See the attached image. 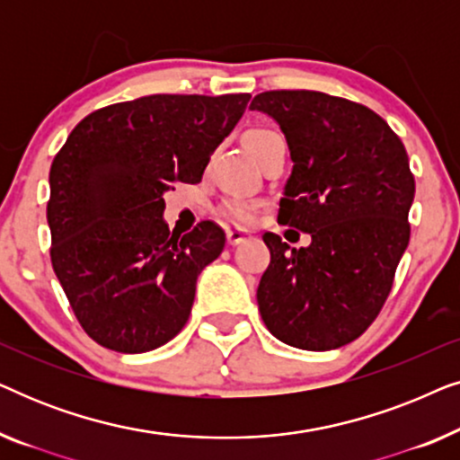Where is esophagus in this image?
<instances>
[{"label": "esophagus", "mask_w": 460, "mask_h": 460, "mask_svg": "<svg viewBox=\"0 0 460 460\" xmlns=\"http://www.w3.org/2000/svg\"><path fill=\"white\" fill-rule=\"evenodd\" d=\"M251 236L249 230L244 228H228L226 230V238H228V244H241Z\"/></svg>", "instance_id": "esophagus-1"}]
</instances>
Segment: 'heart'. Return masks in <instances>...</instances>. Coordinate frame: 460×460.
Instances as JSON below:
<instances>
[{
    "label": "heart",
    "instance_id": "b5f03b06",
    "mask_svg": "<svg viewBox=\"0 0 460 460\" xmlns=\"http://www.w3.org/2000/svg\"><path fill=\"white\" fill-rule=\"evenodd\" d=\"M276 136V131H270V129H251L247 136H244V144H247V148L251 150L255 146V144H260L263 140H268V137ZM255 209L257 207L253 203H249V200H243V199H234V200H228V203L224 205L222 213L232 222L236 224H249L251 219L255 217Z\"/></svg>",
    "mask_w": 460,
    "mask_h": 460
}]
</instances>
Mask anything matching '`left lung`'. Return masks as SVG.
I'll use <instances>...</instances> for the list:
<instances>
[{
  "label": "left lung",
  "mask_w": 460,
  "mask_h": 460,
  "mask_svg": "<svg viewBox=\"0 0 460 460\" xmlns=\"http://www.w3.org/2000/svg\"><path fill=\"white\" fill-rule=\"evenodd\" d=\"M249 109L279 123L291 153L279 222L312 238L293 249L263 234L272 260L257 287L260 314L282 343L337 349L381 312L408 247L406 148L376 112L323 92H263Z\"/></svg>",
  "instance_id": "1"
}]
</instances>
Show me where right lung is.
<instances>
[{"mask_svg": "<svg viewBox=\"0 0 460 460\" xmlns=\"http://www.w3.org/2000/svg\"><path fill=\"white\" fill-rule=\"evenodd\" d=\"M249 98L155 93L104 106L54 156L52 266L96 343L142 354L184 329L199 274L222 253L226 234L213 222L172 234L163 194L200 181Z\"/></svg>", "mask_w": 460, "mask_h": 460, "instance_id": "add662e5", "label": "right lung"}]
</instances>
